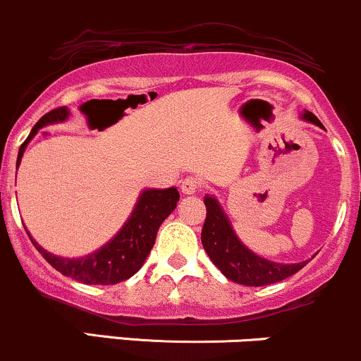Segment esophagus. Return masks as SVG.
Returning <instances> with one entry per match:
<instances>
[{"instance_id":"esophagus-1","label":"esophagus","mask_w":361,"mask_h":361,"mask_svg":"<svg viewBox=\"0 0 361 361\" xmlns=\"http://www.w3.org/2000/svg\"><path fill=\"white\" fill-rule=\"evenodd\" d=\"M201 188H203L201 180L196 179V177H185L180 184V189L184 195H196L197 191H201Z\"/></svg>"}]
</instances>
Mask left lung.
Returning a JSON list of instances; mask_svg holds the SVG:
<instances>
[{"instance_id":"1","label":"left lung","mask_w":361,"mask_h":361,"mask_svg":"<svg viewBox=\"0 0 361 361\" xmlns=\"http://www.w3.org/2000/svg\"><path fill=\"white\" fill-rule=\"evenodd\" d=\"M301 118L324 129L320 120L312 111H305ZM204 207H207V219L201 231V243L216 269L232 282L255 286V288L275 284L300 272L310 262L306 259L300 263H277L258 257L239 241L216 197L204 196Z\"/></svg>"}]
</instances>
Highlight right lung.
I'll list each match as a JSON object with an SVG mask.
<instances>
[{"label": "right lung", "instance_id": "right-lung-1", "mask_svg": "<svg viewBox=\"0 0 361 361\" xmlns=\"http://www.w3.org/2000/svg\"><path fill=\"white\" fill-rule=\"evenodd\" d=\"M71 111L67 106L55 108L42 115L39 122L32 127L29 137L22 142L17 157V169L20 165L22 154L27 148L37 130L46 126L65 122ZM179 201V191L176 188L169 189H146L139 195L137 203H135L129 220L123 224L114 239H110L103 247H99L94 253L80 258H63L56 255L48 253L46 250L34 241V246L44 257L46 262L56 269L58 272L67 275V277L75 279L82 284H99L111 286L117 282L127 281L129 277L137 272L142 267L145 259L148 258L151 247H153L157 232L161 222L170 215L177 207Z\"/></svg>", "mask_w": 361, "mask_h": 361}]
</instances>
